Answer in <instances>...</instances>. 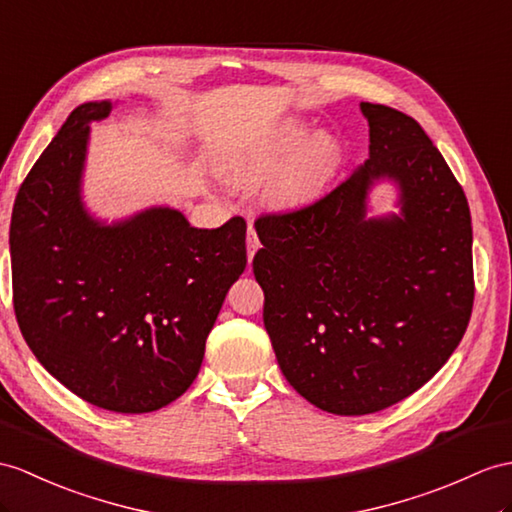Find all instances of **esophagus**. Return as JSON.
<instances>
[{"instance_id": "obj_1", "label": "esophagus", "mask_w": 512, "mask_h": 512, "mask_svg": "<svg viewBox=\"0 0 512 512\" xmlns=\"http://www.w3.org/2000/svg\"><path fill=\"white\" fill-rule=\"evenodd\" d=\"M258 236H256V230L249 226L247 228V258L252 260L254 258V254H256V249H258Z\"/></svg>"}]
</instances>
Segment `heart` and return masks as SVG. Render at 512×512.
<instances>
[{
    "label": "heart",
    "mask_w": 512,
    "mask_h": 512,
    "mask_svg": "<svg viewBox=\"0 0 512 512\" xmlns=\"http://www.w3.org/2000/svg\"><path fill=\"white\" fill-rule=\"evenodd\" d=\"M306 132L308 128L304 123H284L282 128L267 136L265 141L247 149L239 162H236V176L249 182L263 180L282 165L286 156L295 152L291 160L286 162L278 180L271 186L273 199L291 202V199L317 189L339 167L341 145L330 132H315L302 144Z\"/></svg>",
    "instance_id": "obj_1"
}]
</instances>
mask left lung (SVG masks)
<instances>
[{"instance_id": "1", "label": "left lung", "mask_w": 512, "mask_h": 512, "mask_svg": "<svg viewBox=\"0 0 512 512\" xmlns=\"http://www.w3.org/2000/svg\"><path fill=\"white\" fill-rule=\"evenodd\" d=\"M369 158L293 213L263 215L254 276L293 389L332 415H369L421 389L458 347L473 308L469 204L419 123L360 104ZM380 179L401 215L366 219Z\"/></svg>"}]
</instances>
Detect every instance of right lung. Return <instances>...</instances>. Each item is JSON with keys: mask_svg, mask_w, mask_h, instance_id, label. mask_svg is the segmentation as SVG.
Listing matches in <instances>:
<instances>
[{"mask_svg": "<svg viewBox=\"0 0 512 512\" xmlns=\"http://www.w3.org/2000/svg\"><path fill=\"white\" fill-rule=\"evenodd\" d=\"M86 102L34 162L10 221L12 302L32 354L71 393L112 413H152L189 389L208 332L247 265L245 221L193 228L147 208L102 223L82 202Z\"/></svg>", "mask_w": 512, "mask_h": 512, "instance_id": "add662e5", "label": "right lung"}]
</instances>
